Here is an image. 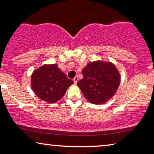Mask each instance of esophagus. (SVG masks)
I'll return each instance as SVG.
<instances>
[{"label": "esophagus", "mask_w": 154, "mask_h": 154, "mask_svg": "<svg viewBox=\"0 0 154 154\" xmlns=\"http://www.w3.org/2000/svg\"><path fill=\"white\" fill-rule=\"evenodd\" d=\"M78 81H79V78H78V76L76 75V76H75L74 79H73V81H74L75 83H77Z\"/></svg>", "instance_id": "esophagus-1"}]
</instances>
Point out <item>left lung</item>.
<instances>
[{
  "instance_id": "left-lung-1",
  "label": "left lung",
  "mask_w": 154,
  "mask_h": 154,
  "mask_svg": "<svg viewBox=\"0 0 154 154\" xmlns=\"http://www.w3.org/2000/svg\"><path fill=\"white\" fill-rule=\"evenodd\" d=\"M82 74L83 78L77 85L87 100L94 104H104L113 97L121 81L115 65L102 61L88 64Z\"/></svg>"
}]
</instances>
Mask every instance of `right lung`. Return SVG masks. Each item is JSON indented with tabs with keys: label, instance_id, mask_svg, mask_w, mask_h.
<instances>
[{
	"label": "right lung",
	"instance_id": "1",
	"mask_svg": "<svg viewBox=\"0 0 154 154\" xmlns=\"http://www.w3.org/2000/svg\"><path fill=\"white\" fill-rule=\"evenodd\" d=\"M73 83L57 64L43 65L31 75L33 92L42 100L49 103H55L62 99Z\"/></svg>",
	"mask_w": 154,
	"mask_h": 154
}]
</instances>
